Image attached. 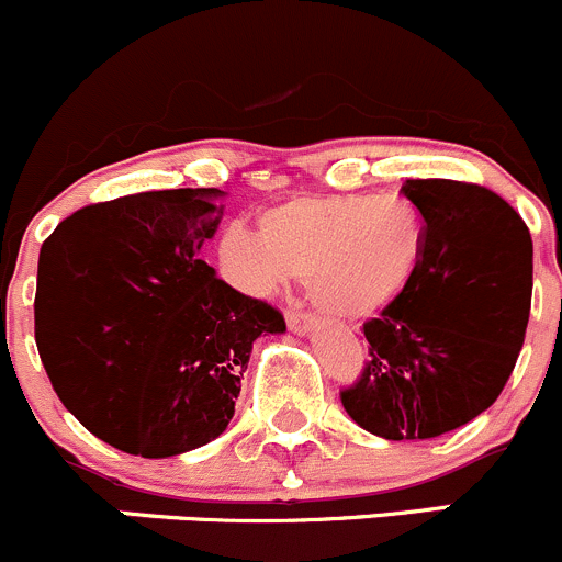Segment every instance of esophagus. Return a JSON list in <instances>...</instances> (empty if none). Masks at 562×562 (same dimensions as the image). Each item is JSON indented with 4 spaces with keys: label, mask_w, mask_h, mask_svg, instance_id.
<instances>
[{
    "label": "esophagus",
    "mask_w": 562,
    "mask_h": 562,
    "mask_svg": "<svg viewBox=\"0 0 562 562\" xmlns=\"http://www.w3.org/2000/svg\"><path fill=\"white\" fill-rule=\"evenodd\" d=\"M288 329L296 331V335L313 331L315 329V318H313V315L302 313V310H288Z\"/></svg>",
    "instance_id": "1"
}]
</instances>
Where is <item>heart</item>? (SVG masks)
<instances>
[{"mask_svg":"<svg viewBox=\"0 0 562 562\" xmlns=\"http://www.w3.org/2000/svg\"><path fill=\"white\" fill-rule=\"evenodd\" d=\"M225 274L252 296H271L291 277L342 321H368L406 296L426 260V222L401 194L293 198L260 216V238L222 236Z\"/></svg>","mask_w":562,"mask_h":562,"instance_id":"b5f03b06","label":"heart"}]
</instances>
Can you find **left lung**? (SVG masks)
<instances>
[{"label": "left lung", "mask_w": 562, "mask_h": 562, "mask_svg": "<svg viewBox=\"0 0 562 562\" xmlns=\"http://www.w3.org/2000/svg\"><path fill=\"white\" fill-rule=\"evenodd\" d=\"M426 222L406 296L364 324L370 362L342 408L381 439H434L486 412L514 373L530 321L532 238L499 194L419 178L401 187Z\"/></svg>", "instance_id": "obj_1"}]
</instances>
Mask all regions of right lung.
Segmentation results:
<instances>
[{
	"mask_svg": "<svg viewBox=\"0 0 562 562\" xmlns=\"http://www.w3.org/2000/svg\"><path fill=\"white\" fill-rule=\"evenodd\" d=\"M220 189L87 205L43 241L35 342L63 406L112 448L170 459L220 437L252 342L285 318L216 277Z\"/></svg>",
	"mask_w": 562,
	"mask_h": 562,
	"instance_id": "1",
	"label": "right lung"
}]
</instances>
